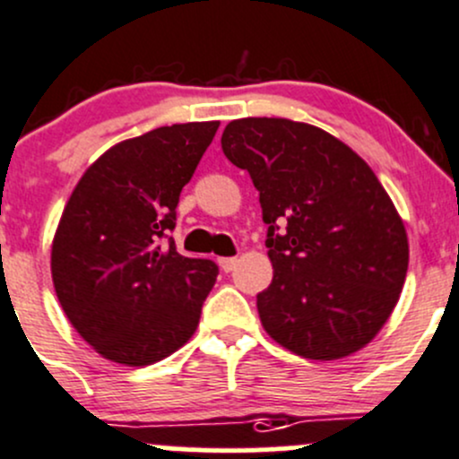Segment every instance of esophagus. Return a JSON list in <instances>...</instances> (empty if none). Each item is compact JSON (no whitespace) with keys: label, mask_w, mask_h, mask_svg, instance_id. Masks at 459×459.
<instances>
[{"label":"esophagus","mask_w":459,"mask_h":459,"mask_svg":"<svg viewBox=\"0 0 459 459\" xmlns=\"http://www.w3.org/2000/svg\"><path fill=\"white\" fill-rule=\"evenodd\" d=\"M235 266H238V257H221L220 259V268L224 273H230Z\"/></svg>","instance_id":"34e87169"}]
</instances>
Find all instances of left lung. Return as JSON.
Here are the masks:
<instances>
[{
    "mask_svg": "<svg viewBox=\"0 0 459 459\" xmlns=\"http://www.w3.org/2000/svg\"><path fill=\"white\" fill-rule=\"evenodd\" d=\"M221 151L248 170L268 224L264 331L307 359L364 349L391 317L409 268L404 221L371 166L331 133L281 117L233 119Z\"/></svg>",
    "mask_w": 459,
    "mask_h": 459,
    "instance_id": "1",
    "label": "left lung"
}]
</instances>
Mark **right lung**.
<instances>
[{
    "label": "right lung",
    "mask_w": 459,
    "mask_h": 459,
    "mask_svg": "<svg viewBox=\"0 0 459 459\" xmlns=\"http://www.w3.org/2000/svg\"><path fill=\"white\" fill-rule=\"evenodd\" d=\"M217 126L173 124L115 143L64 206L50 253L55 293L73 328L110 362H160L200 324L217 266L179 255L169 233Z\"/></svg>",
    "instance_id": "obj_1"
}]
</instances>
